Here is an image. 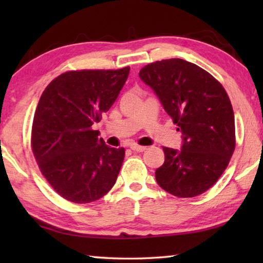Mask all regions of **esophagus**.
Listing matches in <instances>:
<instances>
[{
    "mask_svg": "<svg viewBox=\"0 0 263 263\" xmlns=\"http://www.w3.org/2000/svg\"><path fill=\"white\" fill-rule=\"evenodd\" d=\"M130 148L132 151H135V152H144V151H146V147L145 146H139V145H131Z\"/></svg>",
    "mask_w": 263,
    "mask_h": 263,
    "instance_id": "1",
    "label": "esophagus"
}]
</instances>
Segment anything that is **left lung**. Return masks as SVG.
I'll return each mask as SVG.
<instances>
[{
  "instance_id": "1",
  "label": "left lung",
  "mask_w": 263,
  "mask_h": 263,
  "mask_svg": "<svg viewBox=\"0 0 263 263\" xmlns=\"http://www.w3.org/2000/svg\"><path fill=\"white\" fill-rule=\"evenodd\" d=\"M139 77L182 133L181 149L163 147L158 184L177 197L203 194L224 173L235 147L234 114L225 89L206 70L182 59L153 62Z\"/></svg>"
}]
</instances>
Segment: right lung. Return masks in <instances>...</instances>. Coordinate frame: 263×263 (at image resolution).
<instances>
[{
  "label": "right lung",
  "mask_w": 263,
  "mask_h": 263,
  "mask_svg": "<svg viewBox=\"0 0 263 263\" xmlns=\"http://www.w3.org/2000/svg\"><path fill=\"white\" fill-rule=\"evenodd\" d=\"M128 73L130 67L64 73L39 100L31 136L33 155L48 183L67 201H97L117 180L125 149L109 147L91 126L117 100Z\"/></svg>",
  "instance_id": "1"
}]
</instances>
